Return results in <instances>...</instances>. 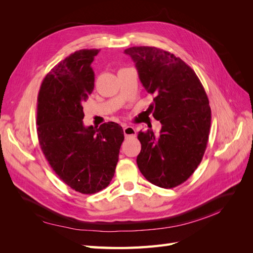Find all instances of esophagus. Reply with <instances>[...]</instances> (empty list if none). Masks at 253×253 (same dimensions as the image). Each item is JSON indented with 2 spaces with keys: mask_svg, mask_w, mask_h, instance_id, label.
<instances>
[{
  "mask_svg": "<svg viewBox=\"0 0 253 253\" xmlns=\"http://www.w3.org/2000/svg\"><path fill=\"white\" fill-rule=\"evenodd\" d=\"M124 133L126 137H135L136 136V129L134 126H124Z\"/></svg>",
  "mask_w": 253,
  "mask_h": 253,
  "instance_id": "esophagus-1",
  "label": "esophagus"
}]
</instances>
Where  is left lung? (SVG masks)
<instances>
[{"instance_id":"1","label":"left lung","mask_w":253,"mask_h":253,"mask_svg":"<svg viewBox=\"0 0 253 253\" xmlns=\"http://www.w3.org/2000/svg\"><path fill=\"white\" fill-rule=\"evenodd\" d=\"M134 61L145 90L154 94L153 116L162 124L159 136L139 132L137 156L141 174L153 185L174 188L201 164L208 143L211 109L195 72L173 53L150 46L125 50Z\"/></svg>"}]
</instances>
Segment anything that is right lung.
Here are the masks:
<instances>
[{
	"label": "right lung",
	"instance_id": "right-lung-1",
	"mask_svg": "<svg viewBox=\"0 0 253 253\" xmlns=\"http://www.w3.org/2000/svg\"><path fill=\"white\" fill-rule=\"evenodd\" d=\"M99 49H80L61 61L44 78L37 110V133L52 170L68 187L82 194L106 188L125 139L115 122L98 128L83 125L82 103L95 85L90 64Z\"/></svg>",
	"mask_w": 253,
	"mask_h": 253
}]
</instances>
